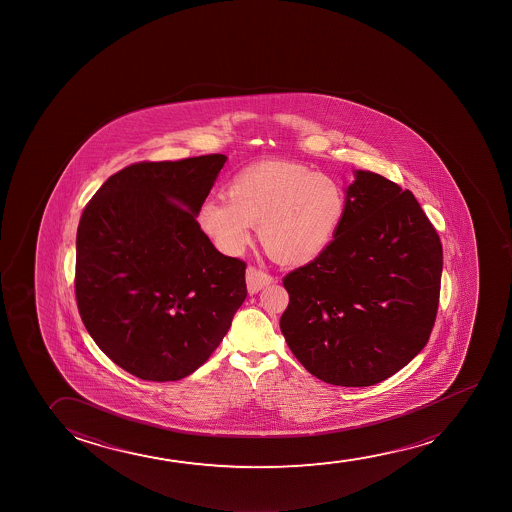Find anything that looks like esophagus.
I'll return each mask as SVG.
<instances>
[{"label": "esophagus", "instance_id": "34e87169", "mask_svg": "<svg viewBox=\"0 0 512 512\" xmlns=\"http://www.w3.org/2000/svg\"><path fill=\"white\" fill-rule=\"evenodd\" d=\"M247 289L249 293L254 294L261 291L263 287L270 286L273 282V277L270 273L259 270L256 266H249L246 270Z\"/></svg>", "mask_w": 512, "mask_h": 512}]
</instances>
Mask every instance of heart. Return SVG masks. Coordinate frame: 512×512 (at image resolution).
I'll return each mask as SVG.
<instances>
[{"label": "heart", "mask_w": 512, "mask_h": 512, "mask_svg": "<svg viewBox=\"0 0 512 512\" xmlns=\"http://www.w3.org/2000/svg\"><path fill=\"white\" fill-rule=\"evenodd\" d=\"M345 211L338 179L298 162L263 160L230 179L226 198L204 200L197 219L221 253H242L251 226H258L259 242L273 259L305 263L333 242Z\"/></svg>", "instance_id": "obj_1"}]
</instances>
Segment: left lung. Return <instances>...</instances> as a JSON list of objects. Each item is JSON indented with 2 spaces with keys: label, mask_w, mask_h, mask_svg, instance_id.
Returning <instances> with one entry per match:
<instances>
[{
  "label": "left lung",
  "mask_w": 512,
  "mask_h": 512,
  "mask_svg": "<svg viewBox=\"0 0 512 512\" xmlns=\"http://www.w3.org/2000/svg\"><path fill=\"white\" fill-rule=\"evenodd\" d=\"M443 246L413 193L355 171L333 242L287 273L280 331L322 382L369 387L420 354L436 322Z\"/></svg>",
  "instance_id": "8db88e82"
}]
</instances>
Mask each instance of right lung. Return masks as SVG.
<instances>
[{
    "label": "right lung",
    "instance_id": "add662e5",
    "mask_svg": "<svg viewBox=\"0 0 512 512\" xmlns=\"http://www.w3.org/2000/svg\"><path fill=\"white\" fill-rule=\"evenodd\" d=\"M225 155L137 162L106 179L76 232L78 312L130 375L176 382L200 368L247 296L246 263L198 226Z\"/></svg>",
    "mask_w": 512,
    "mask_h": 512
}]
</instances>
